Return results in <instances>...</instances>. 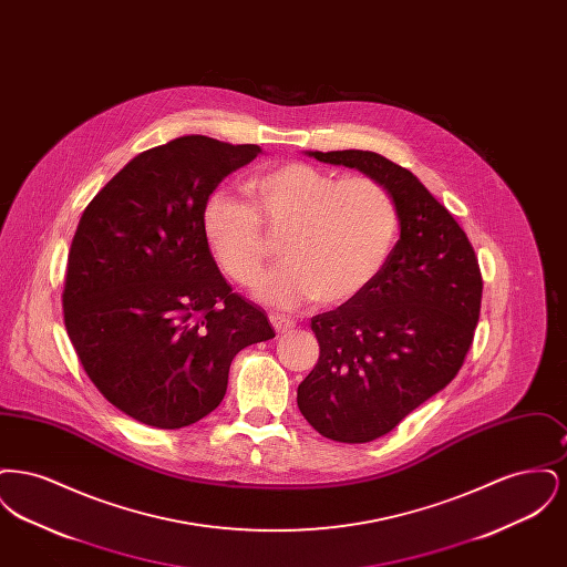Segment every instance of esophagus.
Listing matches in <instances>:
<instances>
[{
	"label": "esophagus",
	"mask_w": 567,
	"mask_h": 567,
	"mask_svg": "<svg viewBox=\"0 0 567 567\" xmlns=\"http://www.w3.org/2000/svg\"><path fill=\"white\" fill-rule=\"evenodd\" d=\"M270 323L276 329V333H287L296 327V321L291 317H285V315H278V312H271Z\"/></svg>",
	"instance_id": "34e87169"
}]
</instances>
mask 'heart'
<instances>
[{
    "mask_svg": "<svg viewBox=\"0 0 567 567\" xmlns=\"http://www.w3.org/2000/svg\"><path fill=\"white\" fill-rule=\"evenodd\" d=\"M250 204L225 193L206 199L202 229L216 264L231 280L252 285L270 246L261 223L282 234L285 261L259 278L264 303L324 306L361 293L384 268L400 229L393 195L370 176H336L310 163H285L246 183Z\"/></svg>",
    "mask_w": 567,
    "mask_h": 567,
    "instance_id": "b5f03b06",
    "label": "heart"
}]
</instances>
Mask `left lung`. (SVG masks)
I'll use <instances>...</instances> for the list:
<instances>
[{
    "mask_svg": "<svg viewBox=\"0 0 567 567\" xmlns=\"http://www.w3.org/2000/svg\"><path fill=\"white\" fill-rule=\"evenodd\" d=\"M308 155L374 178L400 215V240L377 278L312 317L321 354L297 386V405L317 432L363 444L457 377L481 317L483 276L465 231L410 169L372 151Z\"/></svg>",
    "mask_w": 567,
    "mask_h": 567,
    "instance_id": "8db88e82",
    "label": "left lung"
}]
</instances>
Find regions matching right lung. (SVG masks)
I'll return each mask as SVG.
<instances>
[{
	"mask_svg": "<svg viewBox=\"0 0 567 567\" xmlns=\"http://www.w3.org/2000/svg\"><path fill=\"white\" fill-rule=\"evenodd\" d=\"M257 144L183 135L140 153L84 208L68 255L63 321L82 368L121 412L157 430L223 402L238 352L274 338L204 238L206 199Z\"/></svg>",
	"mask_w": 567,
	"mask_h": 567,
	"instance_id": "right-lung-1",
	"label": "right lung"
}]
</instances>
